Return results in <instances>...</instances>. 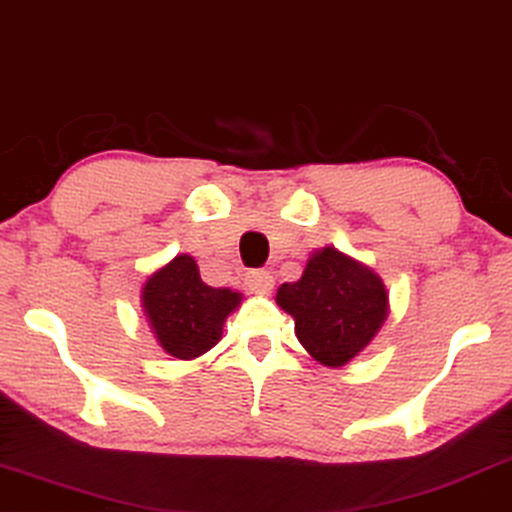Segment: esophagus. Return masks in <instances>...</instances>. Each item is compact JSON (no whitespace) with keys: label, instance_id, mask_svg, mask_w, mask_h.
<instances>
[{"label":"esophagus","instance_id":"34e87169","mask_svg":"<svg viewBox=\"0 0 512 512\" xmlns=\"http://www.w3.org/2000/svg\"><path fill=\"white\" fill-rule=\"evenodd\" d=\"M244 281H247V286L254 288V291H270L274 286V277L270 270H249Z\"/></svg>","mask_w":512,"mask_h":512}]
</instances>
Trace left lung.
<instances>
[{
    "instance_id": "1",
    "label": "left lung",
    "mask_w": 512,
    "mask_h": 512,
    "mask_svg": "<svg viewBox=\"0 0 512 512\" xmlns=\"http://www.w3.org/2000/svg\"><path fill=\"white\" fill-rule=\"evenodd\" d=\"M277 305L295 321V335L311 358L342 367L372 342L388 316L379 274L325 247L307 261L302 277L281 284Z\"/></svg>"
}]
</instances>
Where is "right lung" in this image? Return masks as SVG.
Listing matches in <instances>:
<instances>
[{
  "mask_svg": "<svg viewBox=\"0 0 512 512\" xmlns=\"http://www.w3.org/2000/svg\"><path fill=\"white\" fill-rule=\"evenodd\" d=\"M140 298L164 351L191 360L219 342L226 316L242 295L207 286L194 258L182 254L147 277Z\"/></svg>",
  "mask_w": 512,
  "mask_h": 512,
  "instance_id": "add662e5",
  "label": "right lung"
}]
</instances>
